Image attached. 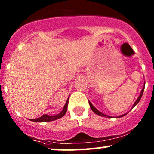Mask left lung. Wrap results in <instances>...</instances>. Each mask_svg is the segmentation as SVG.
<instances>
[{
  "mask_svg": "<svg viewBox=\"0 0 154 154\" xmlns=\"http://www.w3.org/2000/svg\"><path fill=\"white\" fill-rule=\"evenodd\" d=\"M145 85H146V82H145V83H144V87L143 88V89H142V91H141V92H140V96H139V97L137 98V99L136 100V102H135L134 103V104H133V106H132V108L133 107H134L135 106L137 105V104H138V102H140V99H141V97H142V96H143V91H144V89H145ZM89 105H90V107H91V109H92V111L94 112H95L96 114H97L98 116H102V117H107V118H112L111 117V116H106V115H104V114H103L102 112H99V110H98L97 109H96V107H94V106L92 104H91V102L90 101H89ZM132 108H131V109H132ZM127 114V113H126V114H124V115H121V116H118V118H121V117H123V116H126V115Z\"/></svg>",
  "mask_w": 154,
  "mask_h": 154,
  "instance_id": "8db88e82",
  "label": "left lung"
}]
</instances>
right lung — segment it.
<instances>
[{"instance_id": "obj_1", "label": "right lung", "mask_w": 154, "mask_h": 154, "mask_svg": "<svg viewBox=\"0 0 154 154\" xmlns=\"http://www.w3.org/2000/svg\"><path fill=\"white\" fill-rule=\"evenodd\" d=\"M69 99L66 102L65 105H64L63 110L61 111L59 114L55 115V116H48V115H43V116H41L40 118H34V119H30V121H33V122H48V121H55V120L58 119V118H62L64 115L66 114L67 111V107H68L69 104Z\"/></svg>"}]
</instances>
